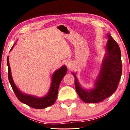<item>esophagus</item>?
Returning a JSON list of instances; mask_svg holds the SVG:
<instances>
[{
  "label": "esophagus",
  "instance_id": "1",
  "mask_svg": "<svg viewBox=\"0 0 130 130\" xmlns=\"http://www.w3.org/2000/svg\"><path fill=\"white\" fill-rule=\"evenodd\" d=\"M65 64H66V66H67V67L69 68V69L71 68L72 67V66H73V63H72V61H67L65 63Z\"/></svg>",
  "mask_w": 130,
  "mask_h": 130
}]
</instances>
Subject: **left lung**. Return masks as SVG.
I'll return each instance as SVG.
<instances>
[{"instance_id": "left-lung-1", "label": "left lung", "mask_w": 130, "mask_h": 130, "mask_svg": "<svg viewBox=\"0 0 130 130\" xmlns=\"http://www.w3.org/2000/svg\"><path fill=\"white\" fill-rule=\"evenodd\" d=\"M107 36L108 39L105 47L106 53L93 88L87 89L83 88L76 74L72 72L75 79L77 93L85 103H99L108 98L116 91L122 76V63L120 47L109 34Z\"/></svg>"}]
</instances>
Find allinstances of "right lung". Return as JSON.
I'll return each instance as SVG.
<instances>
[{
    "instance_id": "1",
    "label": "right lung",
    "mask_w": 130,
    "mask_h": 130,
    "mask_svg": "<svg viewBox=\"0 0 130 130\" xmlns=\"http://www.w3.org/2000/svg\"><path fill=\"white\" fill-rule=\"evenodd\" d=\"M14 45L12 46L10 50V52L12 50ZM7 63L8 68V80H9V82L11 85V87L15 95L20 102L28 105V106L36 109L45 108L46 107L51 106L54 104L57 99L58 88L60 83L63 77L67 74V68L65 65L62 66L60 69L56 70L54 72L52 76V83L49 92L45 96L39 98V97H37L36 96L24 93L18 89V88L17 87V85L14 83V81L12 77L8 56L7 57Z\"/></svg>"
}]
</instances>
